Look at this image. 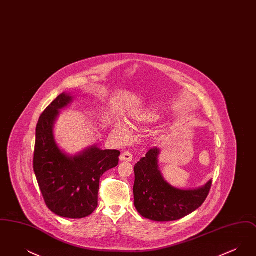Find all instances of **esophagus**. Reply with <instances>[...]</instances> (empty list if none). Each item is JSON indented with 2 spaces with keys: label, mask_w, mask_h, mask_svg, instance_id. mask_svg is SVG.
Returning a JSON list of instances; mask_svg holds the SVG:
<instances>
[{
  "label": "esophagus",
  "mask_w": 256,
  "mask_h": 256,
  "mask_svg": "<svg viewBox=\"0 0 256 256\" xmlns=\"http://www.w3.org/2000/svg\"><path fill=\"white\" fill-rule=\"evenodd\" d=\"M134 159L132 154L130 152H122L120 156V161H128V162H132Z\"/></svg>",
  "instance_id": "1"
}]
</instances>
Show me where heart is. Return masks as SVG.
<instances>
[{"label":"heart","mask_w":256,"mask_h":256,"mask_svg":"<svg viewBox=\"0 0 256 256\" xmlns=\"http://www.w3.org/2000/svg\"><path fill=\"white\" fill-rule=\"evenodd\" d=\"M158 119V116L156 114L146 113V114H143V115L137 117L135 119V122H154V121H156ZM114 132L118 135H120L121 137H124V138H126L130 135V126L126 122H122V121H117L114 124Z\"/></svg>","instance_id":"1"}]
</instances>
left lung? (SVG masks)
<instances>
[{"instance_id": "left-lung-1", "label": "left lung", "mask_w": 256, "mask_h": 256, "mask_svg": "<svg viewBox=\"0 0 256 256\" xmlns=\"http://www.w3.org/2000/svg\"><path fill=\"white\" fill-rule=\"evenodd\" d=\"M159 148H152L134 166V206L146 219L156 222L182 219L204 202L212 180L196 189L174 187L159 170Z\"/></svg>"}]
</instances>
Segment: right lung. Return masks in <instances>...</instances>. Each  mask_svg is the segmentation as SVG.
I'll return each mask as SVG.
<instances>
[{
	"label": "right lung",
	"instance_id": "add662e5",
	"mask_svg": "<svg viewBox=\"0 0 256 256\" xmlns=\"http://www.w3.org/2000/svg\"><path fill=\"white\" fill-rule=\"evenodd\" d=\"M62 93L41 114L36 126L34 170L44 200L54 214L69 219L89 216L98 206L100 178L119 163L120 152L97 145L68 154L58 145L54 126L60 110L73 102Z\"/></svg>",
	"mask_w": 256,
	"mask_h": 256
}]
</instances>
